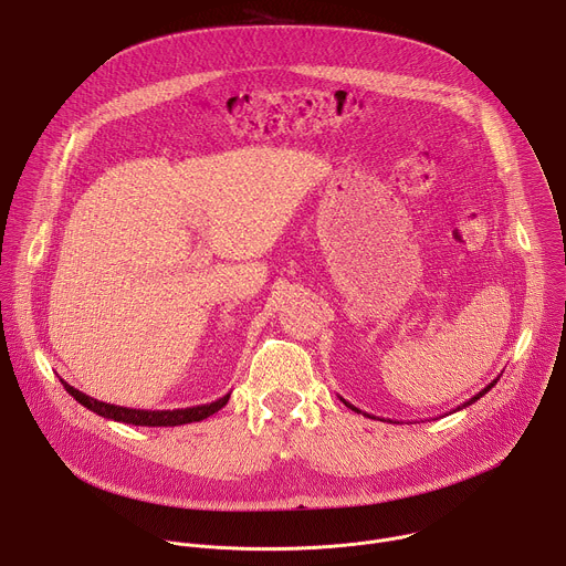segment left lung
Wrapping results in <instances>:
<instances>
[{"label": "left lung", "mask_w": 566, "mask_h": 566, "mask_svg": "<svg viewBox=\"0 0 566 566\" xmlns=\"http://www.w3.org/2000/svg\"><path fill=\"white\" fill-rule=\"evenodd\" d=\"M497 380H500V378H495V380H493V382H491V385H486V387H483V389H481V391H479V394H474V396H472V398H470V400H465V402H463V406H461V408H457V410H463V408H468V406H472V402H474V400H479V398H481V396H483V394H489V391H491V389H493V385H495V382H497ZM340 400H343V402H345V406H347V408H349V410H354V412H360V410H358V408H354V406H352V402H347V400H345V398H343V396H340Z\"/></svg>", "instance_id": "obj_1"}]
</instances>
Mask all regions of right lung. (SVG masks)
Returning <instances> with one entry per match:
<instances>
[{"instance_id":"right-lung-1","label":"right lung","mask_w":566,"mask_h":566,"mask_svg":"<svg viewBox=\"0 0 566 566\" xmlns=\"http://www.w3.org/2000/svg\"><path fill=\"white\" fill-rule=\"evenodd\" d=\"M62 380V378H60ZM64 389L87 410L96 412L98 417L105 419H114L118 423H129V426H147V428H175V426H186V423H195V421H203L208 417H212L214 412H219L230 394H226L223 398L210 402V406H197V408H186V410H132V408H120V406H109V402L96 400L83 391H77L75 387H71L66 380H62Z\"/></svg>"}]
</instances>
